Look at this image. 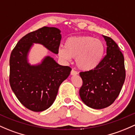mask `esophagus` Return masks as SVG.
<instances>
[{
	"instance_id": "esophagus-1",
	"label": "esophagus",
	"mask_w": 135,
	"mask_h": 135,
	"mask_svg": "<svg viewBox=\"0 0 135 135\" xmlns=\"http://www.w3.org/2000/svg\"><path fill=\"white\" fill-rule=\"evenodd\" d=\"M78 74V72L77 71H76V70H71V72H70V74L72 75V76H75V75H77Z\"/></svg>"
}]
</instances>
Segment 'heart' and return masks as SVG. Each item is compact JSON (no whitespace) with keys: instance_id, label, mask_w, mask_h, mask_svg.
<instances>
[{"instance_id":"heart-1","label":"heart","mask_w":135,"mask_h":135,"mask_svg":"<svg viewBox=\"0 0 135 135\" xmlns=\"http://www.w3.org/2000/svg\"><path fill=\"white\" fill-rule=\"evenodd\" d=\"M105 53L103 42L90 36H73L67 38L65 46H59V57L64 61L76 58L78 67L83 71H90L101 63Z\"/></svg>"}]
</instances>
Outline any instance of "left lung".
<instances>
[{
  "label": "left lung",
  "instance_id": "1",
  "mask_svg": "<svg viewBox=\"0 0 135 135\" xmlns=\"http://www.w3.org/2000/svg\"><path fill=\"white\" fill-rule=\"evenodd\" d=\"M107 44L106 55L97 68L79 73L83 85L79 96L90 108L102 109L112 104L121 91L126 79L124 57L113 39L103 35Z\"/></svg>",
  "mask_w": 135,
  "mask_h": 135
}]
</instances>
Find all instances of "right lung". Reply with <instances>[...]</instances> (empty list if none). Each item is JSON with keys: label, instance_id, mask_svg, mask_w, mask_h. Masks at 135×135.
<instances>
[{"label": "right lung", "instance_id": "right-lung-1", "mask_svg": "<svg viewBox=\"0 0 135 135\" xmlns=\"http://www.w3.org/2000/svg\"><path fill=\"white\" fill-rule=\"evenodd\" d=\"M60 33L54 27H42L21 38L11 53V88L19 102L32 111H43L52 105L59 86L72 69L59 65L50 56L45 57L39 65H31L28 63V52L33 43H39L57 54L61 39Z\"/></svg>", "mask_w": 135, "mask_h": 135}]
</instances>
